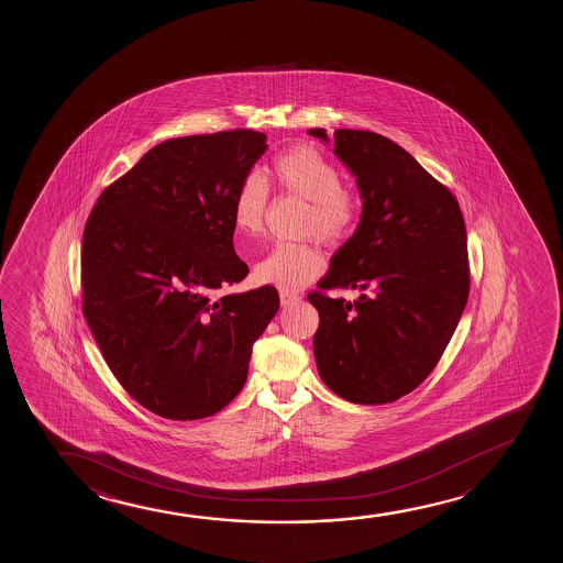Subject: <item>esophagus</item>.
I'll return each mask as SVG.
<instances>
[{"instance_id": "1", "label": "esophagus", "mask_w": 563, "mask_h": 563, "mask_svg": "<svg viewBox=\"0 0 563 563\" xmlns=\"http://www.w3.org/2000/svg\"><path fill=\"white\" fill-rule=\"evenodd\" d=\"M298 300H300V294L290 292V290H280V303H283V306H290V303H296Z\"/></svg>"}]
</instances>
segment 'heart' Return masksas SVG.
I'll return each mask as SVG.
<instances>
[{
	"mask_svg": "<svg viewBox=\"0 0 563 563\" xmlns=\"http://www.w3.org/2000/svg\"><path fill=\"white\" fill-rule=\"evenodd\" d=\"M271 180L280 192L308 201L301 217L303 239H316L324 246H339L354 234L362 206L354 190L342 185V173L324 155L308 146H296L278 154L271 165ZM269 209V186L247 175L240 183L232 221L240 234L257 236ZM324 269L323 255L311 244L278 242L262 262L255 263V278L263 285L300 288Z\"/></svg>",
	"mask_w": 563,
	"mask_h": 563,
	"instance_id": "heart-1",
	"label": "heart"
}]
</instances>
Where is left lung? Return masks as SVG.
<instances>
[{
	"label": "left lung",
	"instance_id": "1",
	"mask_svg": "<svg viewBox=\"0 0 563 563\" xmlns=\"http://www.w3.org/2000/svg\"><path fill=\"white\" fill-rule=\"evenodd\" d=\"M334 154L357 177L363 213L308 294L317 369L344 400L390 404L431 375L460 323L471 286L465 221L450 188L393 140L339 129ZM344 287L363 296L328 294Z\"/></svg>",
	"mask_w": 563,
	"mask_h": 563
}]
</instances>
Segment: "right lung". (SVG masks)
<instances>
[{"instance_id": "add662e5", "label": "right lung", "mask_w": 563, "mask_h": 563, "mask_svg": "<svg viewBox=\"0 0 563 563\" xmlns=\"http://www.w3.org/2000/svg\"><path fill=\"white\" fill-rule=\"evenodd\" d=\"M265 140L250 129L165 140L86 221L82 313L111 373L155 416L194 421L234 400L280 306L271 285L213 296L247 275L232 206Z\"/></svg>"}]
</instances>
